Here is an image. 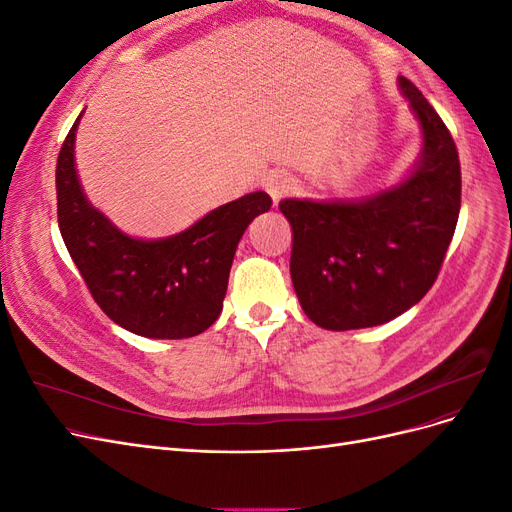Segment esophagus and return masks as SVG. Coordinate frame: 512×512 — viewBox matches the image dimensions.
<instances>
[{"label": "esophagus", "mask_w": 512, "mask_h": 512, "mask_svg": "<svg viewBox=\"0 0 512 512\" xmlns=\"http://www.w3.org/2000/svg\"><path fill=\"white\" fill-rule=\"evenodd\" d=\"M292 188H294V179L288 175H271L265 181V190L269 192V196L275 200V203L280 198H284L288 192H292Z\"/></svg>", "instance_id": "obj_1"}]
</instances>
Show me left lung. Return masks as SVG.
<instances>
[{
	"mask_svg": "<svg viewBox=\"0 0 512 512\" xmlns=\"http://www.w3.org/2000/svg\"><path fill=\"white\" fill-rule=\"evenodd\" d=\"M397 85L423 134L421 156L391 188L361 198H286L290 277L307 318L322 329L378 327L433 286L455 235L461 170L451 132L408 79Z\"/></svg>",
	"mask_w": 512,
	"mask_h": 512,
	"instance_id": "1",
	"label": "left lung"
}]
</instances>
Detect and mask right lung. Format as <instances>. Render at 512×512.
<instances>
[{"mask_svg":"<svg viewBox=\"0 0 512 512\" xmlns=\"http://www.w3.org/2000/svg\"><path fill=\"white\" fill-rule=\"evenodd\" d=\"M81 117L57 158V222L91 297L119 327L141 337L183 339L207 331L222 314L243 232L256 215L271 209V196L245 194L177 235L130 237L83 192L74 162Z\"/></svg>","mask_w":512,"mask_h":512,"instance_id":"obj_1","label":"right lung"}]
</instances>
